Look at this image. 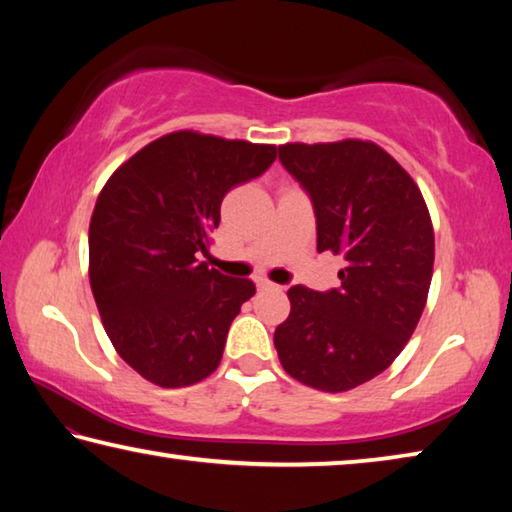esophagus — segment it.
<instances>
[{
    "label": "esophagus",
    "instance_id": "1",
    "mask_svg": "<svg viewBox=\"0 0 512 512\" xmlns=\"http://www.w3.org/2000/svg\"><path fill=\"white\" fill-rule=\"evenodd\" d=\"M257 289L264 291V289H280V287H277V284H273V282H268V280H257Z\"/></svg>",
    "mask_w": 512,
    "mask_h": 512
}]
</instances>
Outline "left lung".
<instances>
[{
	"label": "left lung",
	"mask_w": 512,
	"mask_h": 512,
	"mask_svg": "<svg viewBox=\"0 0 512 512\" xmlns=\"http://www.w3.org/2000/svg\"><path fill=\"white\" fill-rule=\"evenodd\" d=\"M280 162L309 194L318 253L341 255V287L289 289L273 343L300 384L343 393L384 372L427 305L433 225L418 185L375 142L282 144Z\"/></svg>",
	"instance_id": "8db88e82"
}]
</instances>
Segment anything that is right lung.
I'll return each mask as SVG.
<instances>
[{
  "mask_svg": "<svg viewBox=\"0 0 512 512\" xmlns=\"http://www.w3.org/2000/svg\"><path fill=\"white\" fill-rule=\"evenodd\" d=\"M273 144L176 131L112 173L90 221V287L121 359L162 388L192 386L219 368L246 277L198 262L232 187L271 167Z\"/></svg>",
  "mask_w": 512,
  "mask_h": 512,
  "instance_id": "1",
  "label": "right lung"
}]
</instances>
